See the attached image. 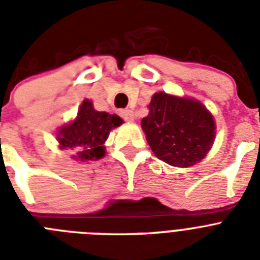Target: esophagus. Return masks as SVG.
I'll list each match as a JSON object with an SVG mask.
<instances>
[{"mask_svg": "<svg viewBox=\"0 0 260 260\" xmlns=\"http://www.w3.org/2000/svg\"><path fill=\"white\" fill-rule=\"evenodd\" d=\"M119 114H121V117H122L125 121H127V122H133V121H134V112H133L132 109H122L119 112Z\"/></svg>", "mask_w": 260, "mask_h": 260, "instance_id": "1", "label": "esophagus"}]
</instances>
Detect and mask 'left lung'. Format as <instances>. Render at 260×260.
<instances>
[{"label": "left lung", "mask_w": 260, "mask_h": 260, "mask_svg": "<svg viewBox=\"0 0 260 260\" xmlns=\"http://www.w3.org/2000/svg\"><path fill=\"white\" fill-rule=\"evenodd\" d=\"M148 110L141 125L156 157L172 167L189 168L207 156L215 142L216 122L206 105L158 91Z\"/></svg>", "instance_id": "8db88e82"}]
</instances>
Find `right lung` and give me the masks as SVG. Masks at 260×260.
<instances>
[{
	"label": "right lung",
	"instance_id": "1",
	"mask_svg": "<svg viewBox=\"0 0 260 260\" xmlns=\"http://www.w3.org/2000/svg\"><path fill=\"white\" fill-rule=\"evenodd\" d=\"M122 122L117 114L96 110L92 102L86 99L79 105L77 117L58 127V148L74 151L75 161H96L107 153L104 144L109 133Z\"/></svg>",
	"mask_w": 260,
	"mask_h": 260
}]
</instances>
